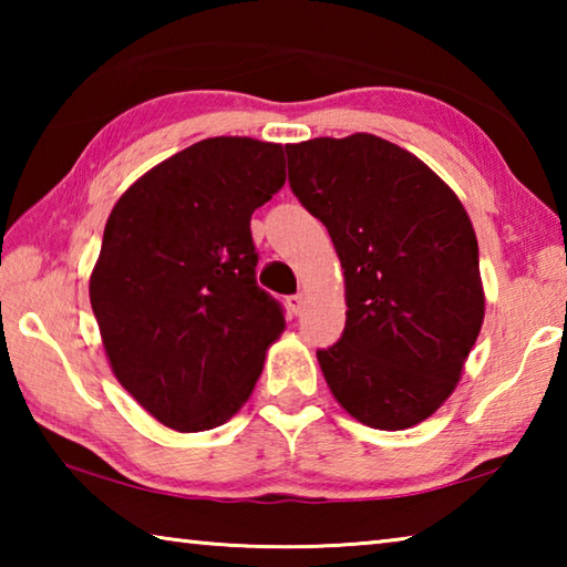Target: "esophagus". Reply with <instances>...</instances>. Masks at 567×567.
<instances>
[{"label":"esophagus","instance_id":"34e87169","mask_svg":"<svg viewBox=\"0 0 567 567\" xmlns=\"http://www.w3.org/2000/svg\"><path fill=\"white\" fill-rule=\"evenodd\" d=\"M287 307H290V310H292L295 315H300V312H302V307H305V295H292V297H287Z\"/></svg>","mask_w":567,"mask_h":567}]
</instances>
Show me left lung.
I'll list each match as a JSON object with an SVG mask.
<instances>
[{
  "instance_id": "8db88e82",
  "label": "left lung",
  "mask_w": 567,
  "mask_h": 567,
  "mask_svg": "<svg viewBox=\"0 0 567 567\" xmlns=\"http://www.w3.org/2000/svg\"><path fill=\"white\" fill-rule=\"evenodd\" d=\"M285 150L295 197L328 227L344 277V332L318 350L328 388L362 425H417L453 395L483 328L473 223L425 162L375 134Z\"/></svg>"
}]
</instances>
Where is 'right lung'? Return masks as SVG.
Returning <instances> with one entry per match:
<instances>
[{"label": "right lung", "instance_id": "obj_1", "mask_svg": "<svg viewBox=\"0 0 567 567\" xmlns=\"http://www.w3.org/2000/svg\"><path fill=\"white\" fill-rule=\"evenodd\" d=\"M285 185V152L209 137L145 172L112 207L90 302L120 385L177 433L223 425L285 330L257 287L249 219Z\"/></svg>", "mask_w": 567, "mask_h": 567}]
</instances>
